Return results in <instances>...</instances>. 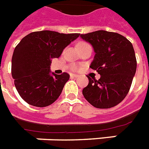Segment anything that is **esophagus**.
I'll return each instance as SVG.
<instances>
[{
    "mask_svg": "<svg viewBox=\"0 0 149 149\" xmlns=\"http://www.w3.org/2000/svg\"><path fill=\"white\" fill-rule=\"evenodd\" d=\"M71 77H74V78H78V74H71Z\"/></svg>",
    "mask_w": 149,
    "mask_h": 149,
    "instance_id": "esophagus-1",
    "label": "esophagus"
}]
</instances>
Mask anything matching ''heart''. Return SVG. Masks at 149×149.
<instances>
[{"instance_id": "b5f03b06", "label": "heart", "mask_w": 149, "mask_h": 149, "mask_svg": "<svg viewBox=\"0 0 149 149\" xmlns=\"http://www.w3.org/2000/svg\"><path fill=\"white\" fill-rule=\"evenodd\" d=\"M86 44H87V43H85V42H80L78 45V46H81V45H86ZM72 69H73V70H74V71H77V70H78V69H79V67H78V66H77V65H74L73 67H72Z\"/></svg>"}]
</instances>
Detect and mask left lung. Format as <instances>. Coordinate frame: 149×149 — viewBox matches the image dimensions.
Returning a JSON list of instances; mask_svg holds the SVG:
<instances>
[{
  "instance_id": "obj_1",
  "label": "left lung",
  "mask_w": 149,
  "mask_h": 149,
  "mask_svg": "<svg viewBox=\"0 0 149 149\" xmlns=\"http://www.w3.org/2000/svg\"><path fill=\"white\" fill-rule=\"evenodd\" d=\"M81 38L92 45L95 54L90 68L101 75L98 80L87 76L88 84L82 94L95 108H112L128 95L135 76L137 61L132 44L121 34L102 30Z\"/></svg>"
}]
</instances>
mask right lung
Instances as JSON below:
<instances>
[{
	"label": "right lung",
	"mask_w": 149,
	"mask_h": 149,
	"mask_svg": "<svg viewBox=\"0 0 149 149\" xmlns=\"http://www.w3.org/2000/svg\"><path fill=\"white\" fill-rule=\"evenodd\" d=\"M79 35L34 31L17 45L11 61V74L17 91L27 104L42 108L58 99L70 75L66 72L51 74L52 59L59 58L63 50Z\"/></svg>",
	"instance_id": "1"
}]
</instances>
